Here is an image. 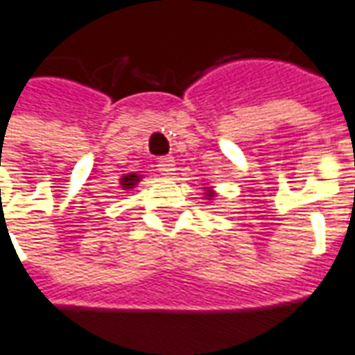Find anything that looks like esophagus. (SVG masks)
<instances>
[{
	"mask_svg": "<svg viewBox=\"0 0 355 355\" xmlns=\"http://www.w3.org/2000/svg\"><path fill=\"white\" fill-rule=\"evenodd\" d=\"M157 171L161 175H173L175 171V159L173 157H159L157 161Z\"/></svg>",
	"mask_w": 355,
	"mask_h": 355,
	"instance_id": "obj_1",
	"label": "esophagus"
}]
</instances>
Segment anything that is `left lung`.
I'll list each match as a JSON object with an SVG mask.
<instances>
[{
	"label": "left lung",
	"mask_w": 355,
	"mask_h": 355,
	"mask_svg": "<svg viewBox=\"0 0 355 355\" xmlns=\"http://www.w3.org/2000/svg\"><path fill=\"white\" fill-rule=\"evenodd\" d=\"M207 196H211V192H209V194H207Z\"/></svg>",
	"instance_id": "obj_1"
}]
</instances>
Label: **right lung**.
<instances>
[{
    "label": "right lung",
    "instance_id": "right-lung-1",
    "mask_svg": "<svg viewBox=\"0 0 355 355\" xmlns=\"http://www.w3.org/2000/svg\"><path fill=\"white\" fill-rule=\"evenodd\" d=\"M138 178H140L138 175H126V177L121 180V182H123V188H132V186L138 182Z\"/></svg>",
    "mask_w": 355,
    "mask_h": 355
}]
</instances>
